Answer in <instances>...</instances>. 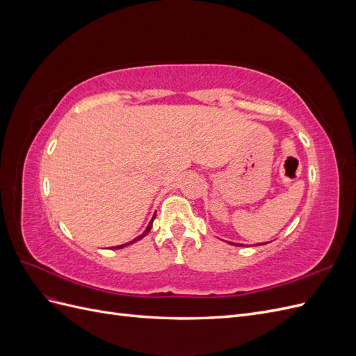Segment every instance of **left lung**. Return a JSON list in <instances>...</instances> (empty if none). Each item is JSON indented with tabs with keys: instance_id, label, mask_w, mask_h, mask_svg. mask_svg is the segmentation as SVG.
Segmentation results:
<instances>
[{
	"instance_id": "1",
	"label": "left lung",
	"mask_w": 356,
	"mask_h": 356,
	"mask_svg": "<svg viewBox=\"0 0 356 356\" xmlns=\"http://www.w3.org/2000/svg\"><path fill=\"white\" fill-rule=\"evenodd\" d=\"M232 245H238V243H232ZM258 245H264V243H258Z\"/></svg>"
}]
</instances>
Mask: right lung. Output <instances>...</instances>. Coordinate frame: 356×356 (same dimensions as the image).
<instances>
[{"instance_id": "add662e5", "label": "right lung", "mask_w": 356, "mask_h": 356, "mask_svg": "<svg viewBox=\"0 0 356 356\" xmlns=\"http://www.w3.org/2000/svg\"><path fill=\"white\" fill-rule=\"evenodd\" d=\"M154 218H156V213H154V217L152 218V221H149V224L147 225V229H145V232H144L143 234H139V236H138V238H135L134 241H131V242H127V243H123V245H118V246H113V248H111V250H120V248H124V246H127V245H131V243H134V242H136V241H141V239L144 238V236H145V234H148V232H149V230H152V225H153V221H154Z\"/></svg>"}]
</instances>
